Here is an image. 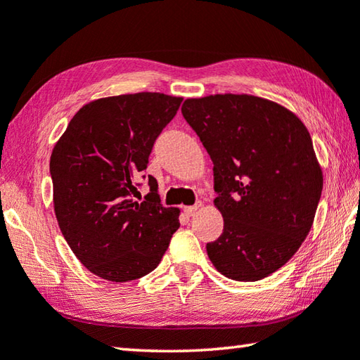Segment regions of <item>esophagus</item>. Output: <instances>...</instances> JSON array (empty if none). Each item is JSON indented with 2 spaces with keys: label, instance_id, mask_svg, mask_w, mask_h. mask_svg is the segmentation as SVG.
Masks as SVG:
<instances>
[{
  "label": "esophagus",
  "instance_id": "esophagus-1",
  "mask_svg": "<svg viewBox=\"0 0 360 360\" xmlns=\"http://www.w3.org/2000/svg\"><path fill=\"white\" fill-rule=\"evenodd\" d=\"M200 207H201V202H197V205H195V206H187L184 209V212L188 215V217H191V215H195V214L198 212Z\"/></svg>",
  "mask_w": 360,
  "mask_h": 360
}]
</instances>
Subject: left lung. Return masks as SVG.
I'll use <instances>...</instances> for the list:
<instances>
[{"instance_id": "1", "label": "left lung", "mask_w": 360, "mask_h": 360, "mask_svg": "<svg viewBox=\"0 0 360 360\" xmlns=\"http://www.w3.org/2000/svg\"><path fill=\"white\" fill-rule=\"evenodd\" d=\"M214 163L224 233L206 245L221 276L257 282L278 271L309 234L323 169L304 122L277 102L214 94L182 103Z\"/></svg>"}]
</instances>
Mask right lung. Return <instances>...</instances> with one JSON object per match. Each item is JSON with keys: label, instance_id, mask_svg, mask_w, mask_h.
<instances>
[{"label": "right lung", "instance_id": "1", "mask_svg": "<svg viewBox=\"0 0 360 360\" xmlns=\"http://www.w3.org/2000/svg\"><path fill=\"white\" fill-rule=\"evenodd\" d=\"M182 97L121 94L91 101L51 151L55 215L80 263L110 282H130L159 266L179 228V209L163 207L149 176L146 201L135 179ZM135 197V195H134Z\"/></svg>", "mask_w": 360, "mask_h": 360}]
</instances>
